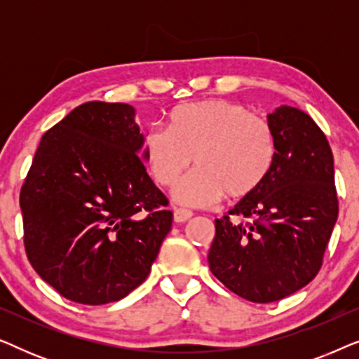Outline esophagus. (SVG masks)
<instances>
[{
	"mask_svg": "<svg viewBox=\"0 0 359 359\" xmlns=\"http://www.w3.org/2000/svg\"><path fill=\"white\" fill-rule=\"evenodd\" d=\"M173 217H175V222H186V220H189L191 217H193V210L176 208L173 212Z\"/></svg>",
	"mask_w": 359,
	"mask_h": 359,
	"instance_id": "34e87169",
	"label": "esophagus"
}]
</instances>
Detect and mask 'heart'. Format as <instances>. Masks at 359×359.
<instances>
[{
  "mask_svg": "<svg viewBox=\"0 0 359 359\" xmlns=\"http://www.w3.org/2000/svg\"><path fill=\"white\" fill-rule=\"evenodd\" d=\"M145 156L155 180L173 186L193 161L199 166L181 181L175 198L188 205L250 198L264 184L276 161V135L263 117L227 100L188 102L168 114V130L150 129Z\"/></svg>",
  "mask_w": 359,
  "mask_h": 359,
  "instance_id": "heart-1",
  "label": "heart"
}]
</instances>
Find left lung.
Listing matches in <instances>:
<instances>
[{
	"label": "left lung",
	"instance_id": "obj_1",
	"mask_svg": "<svg viewBox=\"0 0 359 359\" xmlns=\"http://www.w3.org/2000/svg\"><path fill=\"white\" fill-rule=\"evenodd\" d=\"M276 161L257 193L215 219L209 268L225 287L268 304L317 276L338 217L333 155L313 119L291 106L268 116Z\"/></svg>",
	"mask_w": 359,
	"mask_h": 359
}]
</instances>
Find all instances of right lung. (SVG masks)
Here are the masks:
<instances>
[{
  "instance_id": "1",
  "label": "right lung",
  "mask_w": 359,
  "mask_h": 359,
  "mask_svg": "<svg viewBox=\"0 0 359 359\" xmlns=\"http://www.w3.org/2000/svg\"><path fill=\"white\" fill-rule=\"evenodd\" d=\"M134 116L124 102L78 106L42 135L19 194L29 263L85 306L140 286L173 222Z\"/></svg>"
}]
</instances>
